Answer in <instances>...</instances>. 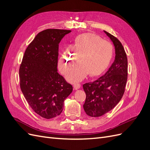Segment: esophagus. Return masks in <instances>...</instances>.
Segmentation results:
<instances>
[{
	"label": "esophagus",
	"mask_w": 150,
	"mask_h": 150,
	"mask_svg": "<svg viewBox=\"0 0 150 150\" xmlns=\"http://www.w3.org/2000/svg\"><path fill=\"white\" fill-rule=\"evenodd\" d=\"M74 88L75 89H78L81 88V84L79 83H76L74 84Z\"/></svg>",
	"instance_id": "34e87169"
}]
</instances>
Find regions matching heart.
<instances>
[{"instance_id": "1", "label": "heart", "mask_w": 150, "mask_h": 150, "mask_svg": "<svg viewBox=\"0 0 150 150\" xmlns=\"http://www.w3.org/2000/svg\"><path fill=\"white\" fill-rule=\"evenodd\" d=\"M113 47L111 42L93 34L79 35L71 46L66 50L59 60L61 71L65 74L75 64L80 56L81 61L67 75L71 82L83 79L90 72L94 76L100 74L108 66L112 56Z\"/></svg>"}]
</instances>
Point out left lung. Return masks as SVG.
Masks as SVG:
<instances>
[{"mask_svg":"<svg viewBox=\"0 0 150 150\" xmlns=\"http://www.w3.org/2000/svg\"><path fill=\"white\" fill-rule=\"evenodd\" d=\"M115 47V59L108 71L93 82L83 84L86 94L83 105L87 115L99 117L110 111L123 96L128 79V59L120 40L104 30Z\"/></svg>","mask_w":150,"mask_h":150,"instance_id":"obj_1","label":"left lung"}]
</instances>
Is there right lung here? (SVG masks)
<instances>
[{
	"label": "right lung",
	"instance_id": "obj_1",
	"mask_svg": "<svg viewBox=\"0 0 150 150\" xmlns=\"http://www.w3.org/2000/svg\"><path fill=\"white\" fill-rule=\"evenodd\" d=\"M70 30L40 32L26 48L19 67L20 87L33 110L46 119L59 115L72 86L57 72L59 44Z\"/></svg>",
	"mask_w": 150,
	"mask_h": 150
}]
</instances>
